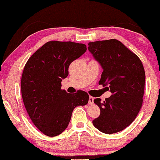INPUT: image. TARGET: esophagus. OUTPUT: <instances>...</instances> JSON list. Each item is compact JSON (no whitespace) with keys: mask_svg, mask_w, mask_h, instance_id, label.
Segmentation results:
<instances>
[{"mask_svg":"<svg viewBox=\"0 0 160 160\" xmlns=\"http://www.w3.org/2000/svg\"><path fill=\"white\" fill-rule=\"evenodd\" d=\"M94 103V97L89 96V105H92Z\"/></svg>","mask_w":160,"mask_h":160,"instance_id":"obj_1","label":"esophagus"}]
</instances>
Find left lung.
I'll return each mask as SVG.
<instances>
[{"label": "left lung", "instance_id": "1", "mask_svg": "<svg viewBox=\"0 0 160 160\" xmlns=\"http://www.w3.org/2000/svg\"><path fill=\"white\" fill-rule=\"evenodd\" d=\"M88 50L103 69L99 84L108 87L112 95L103 102H94L100 109L94 126L104 133L121 131L135 120L142 106L145 71L137 55L120 41L89 42Z\"/></svg>", "mask_w": 160, "mask_h": 160}]
</instances>
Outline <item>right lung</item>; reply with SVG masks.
<instances>
[{
	"label": "right lung",
	"instance_id": "add662e5",
	"mask_svg": "<svg viewBox=\"0 0 160 160\" xmlns=\"http://www.w3.org/2000/svg\"><path fill=\"white\" fill-rule=\"evenodd\" d=\"M87 51L84 44L50 41L29 58L22 76L21 89L25 108L37 128L48 136L65 131L74 108L86 105L89 94L61 89L70 64Z\"/></svg>",
	"mask_w": 160,
	"mask_h": 160
}]
</instances>
